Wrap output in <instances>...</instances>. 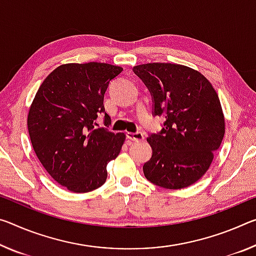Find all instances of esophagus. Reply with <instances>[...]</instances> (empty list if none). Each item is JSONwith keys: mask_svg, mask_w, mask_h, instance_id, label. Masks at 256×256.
I'll list each match as a JSON object with an SVG mask.
<instances>
[{"mask_svg": "<svg viewBox=\"0 0 256 256\" xmlns=\"http://www.w3.org/2000/svg\"><path fill=\"white\" fill-rule=\"evenodd\" d=\"M126 139L130 141H141L144 140V133L142 132H128Z\"/></svg>", "mask_w": 256, "mask_h": 256, "instance_id": "esophagus-1", "label": "esophagus"}]
</instances>
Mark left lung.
Listing matches in <instances>:
<instances>
[{
	"label": "left lung",
	"instance_id": "left-lung-1",
	"mask_svg": "<svg viewBox=\"0 0 256 256\" xmlns=\"http://www.w3.org/2000/svg\"><path fill=\"white\" fill-rule=\"evenodd\" d=\"M152 94V116L163 128L150 133L152 157L144 173L152 184L181 189L208 171L224 136V117L212 84L200 72L176 64H144L133 68Z\"/></svg>",
	"mask_w": 256,
	"mask_h": 256
}]
</instances>
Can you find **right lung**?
<instances>
[{
    "mask_svg": "<svg viewBox=\"0 0 256 256\" xmlns=\"http://www.w3.org/2000/svg\"><path fill=\"white\" fill-rule=\"evenodd\" d=\"M123 68L109 64H62L43 80L30 114L28 133L36 156L48 173L64 188L88 192L107 179V164L115 160L124 133L96 128L104 113V96L110 80Z\"/></svg>",
    "mask_w": 256,
    "mask_h": 256,
    "instance_id": "right-lung-1",
    "label": "right lung"
}]
</instances>
